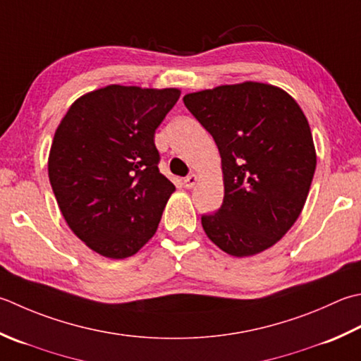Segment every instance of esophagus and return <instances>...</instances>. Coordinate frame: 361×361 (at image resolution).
<instances>
[{
    "label": "esophagus",
    "instance_id": "obj_1",
    "mask_svg": "<svg viewBox=\"0 0 361 361\" xmlns=\"http://www.w3.org/2000/svg\"><path fill=\"white\" fill-rule=\"evenodd\" d=\"M195 183H197V175L190 173V175H188V176H186L185 181H183V185H185V188H186V189H190V188H194Z\"/></svg>",
    "mask_w": 361,
    "mask_h": 361
}]
</instances>
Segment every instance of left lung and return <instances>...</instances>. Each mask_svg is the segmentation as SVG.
Segmentation results:
<instances>
[{"label":"left lung","mask_w":361,"mask_h":361,"mask_svg":"<svg viewBox=\"0 0 361 361\" xmlns=\"http://www.w3.org/2000/svg\"><path fill=\"white\" fill-rule=\"evenodd\" d=\"M222 158L224 202L202 225L219 249L249 257L298 221L316 169L307 117L285 90L261 82L219 86L183 98Z\"/></svg>","instance_id":"1"}]
</instances>
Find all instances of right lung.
<instances>
[{"instance_id":"add662e5","label":"right lung","mask_w":361,"mask_h":361,"mask_svg":"<svg viewBox=\"0 0 361 361\" xmlns=\"http://www.w3.org/2000/svg\"><path fill=\"white\" fill-rule=\"evenodd\" d=\"M178 89L103 87L70 106L48 175L75 235L103 257H131L154 233L175 186L159 172L154 131Z\"/></svg>"}]
</instances>
